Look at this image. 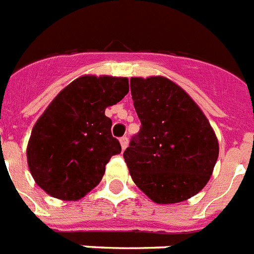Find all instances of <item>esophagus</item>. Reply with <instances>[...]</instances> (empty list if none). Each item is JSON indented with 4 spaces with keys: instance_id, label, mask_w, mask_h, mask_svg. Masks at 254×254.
Returning <instances> with one entry per match:
<instances>
[{
    "instance_id": "obj_1",
    "label": "esophagus",
    "mask_w": 254,
    "mask_h": 254,
    "mask_svg": "<svg viewBox=\"0 0 254 254\" xmlns=\"http://www.w3.org/2000/svg\"><path fill=\"white\" fill-rule=\"evenodd\" d=\"M120 143H121V147H123V150H125V148L127 147V143H129V139H127V137H121Z\"/></svg>"
}]
</instances>
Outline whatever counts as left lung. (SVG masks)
Segmentation results:
<instances>
[{"instance_id":"1","label":"left lung","mask_w":254,"mask_h":254,"mask_svg":"<svg viewBox=\"0 0 254 254\" xmlns=\"http://www.w3.org/2000/svg\"><path fill=\"white\" fill-rule=\"evenodd\" d=\"M130 90L141 121L124 151L131 179L156 203L190 198L207 184L219 155L209 120L168 78H131Z\"/></svg>"}]
</instances>
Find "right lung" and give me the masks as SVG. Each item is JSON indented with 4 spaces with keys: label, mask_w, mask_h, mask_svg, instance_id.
I'll list each match as a JSON object with an SVG mask.
<instances>
[{
    "label": "right lung",
    "mask_w": 254,
    "mask_h": 254,
    "mask_svg": "<svg viewBox=\"0 0 254 254\" xmlns=\"http://www.w3.org/2000/svg\"><path fill=\"white\" fill-rule=\"evenodd\" d=\"M127 92V78L83 75L53 99L27 146L28 168L43 190L77 201L100 183L111 156L121 152L104 112Z\"/></svg>",
    "instance_id": "add662e5"
}]
</instances>
